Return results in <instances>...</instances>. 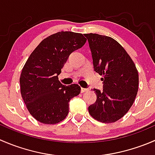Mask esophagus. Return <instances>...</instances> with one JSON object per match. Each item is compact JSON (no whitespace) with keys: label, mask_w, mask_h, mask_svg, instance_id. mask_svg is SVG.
I'll return each instance as SVG.
<instances>
[{"label":"esophagus","mask_w":155,"mask_h":155,"mask_svg":"<svg viewBox=\"0 0 155 155\" xmlns=\"http://www.w3.org/2000/svg\"><path fill=\"white\" fill-rule=\"evenodd\" d=\"M87 91H88V89H87V88H84V87H81V92H82V93H84V92Z\"/></svg>","instance_id":"1"}]
</instances>
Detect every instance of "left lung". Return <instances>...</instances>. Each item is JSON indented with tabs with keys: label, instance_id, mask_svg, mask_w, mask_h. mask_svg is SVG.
Returning a JSON list of instances; mask_svg holds the SVG:
<instances>
[{
	"label": "left lung",
	"instance_id": "1",
	"mask_svg": "<svg viewBox=\"0 0 155 155\" xmlns=\"http://www.w3.org/2000/svg\"><path fill=\"white\" fill-rule=\"evenodd\" d=\"M91 51L94 71L104 78L102 91L94 89L97 100L88 107L97 121L112 123L122 118L132 107L138 91L139 75L131 58L110 37L85 34Z\"/></svg>",
	"mask_w": 155,
	"mask_h": 155
}]
</instances>
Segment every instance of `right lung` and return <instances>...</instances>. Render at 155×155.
I'll use <instances>...</instances> for the list:
<instances>
[{
    "label": "right lung",
    "instance_id": "add662e5",
    "mask_svg": "<svg viewBox=\"0 0 155 155\" xmlns=\"http://www.w3.org/2000/svg\"><path fill=\"white\" fill-rule=\"evenodd\" d=\"M85 42L82 34L60 31L44 39L29 56L20 76V89L30 114L40 122L57 124L68 115L69 102L81 87L62 85L58 76L70 54Z\"/></svg>",
    "mask_w": 155,
    "mask_h": 155
}]
</instances>
